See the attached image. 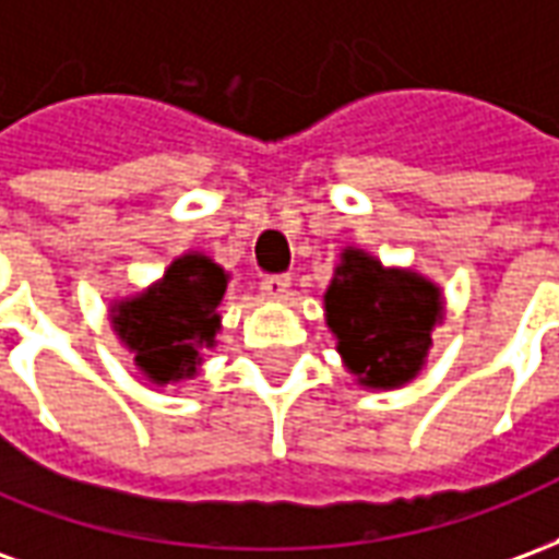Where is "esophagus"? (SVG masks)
<instances>
[{"mask_svg":"<svg viewBox=\"0 0 559 559\" xmlns=\"http://www.w3.org/2000/svg\"><path fill=\"white\" fill-rule=\"evenodd\" d=\"M263 296L266 299H275V302H284V299H290V290H293V281L287 275H269L263 278Z\"/></svg>","mask_w":559,"mask_h":559,"instance_id":"1","label":"esophagus"}]
</instances>
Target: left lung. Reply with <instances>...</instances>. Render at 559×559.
Returning <instances> with one entry per match:
<instances>
[{
    "mask_svg": "<svg viewBox=\"0 0 559 559\" xmlns=\"http://www.w3.org/2000/svg\"><path fill=\"white\" fill-rule=\"evenodd\" d=\"M323 311L356 386L389 392L413 383L425 368L445 299L440 284L416 269L386 266L365 248L344 245Z\"/></svg>",
    "mask_w": 559,
    "mask_h": 559,
    "instance_id": "8db88e82",
    "label": "left lung"
}]
</instances>
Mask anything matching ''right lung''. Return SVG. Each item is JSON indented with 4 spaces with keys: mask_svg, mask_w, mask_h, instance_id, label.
<instances>
[{
    "mask_svg": "<svg viewBox=\"0 0 559 559\" xmlns=\"http://www.w3.org/2000/svg\"><path fill=\"white\" fill-rule=\"evenodd\" d=\"M227 284L230 272L206 251H182L148 287L110 299L116 338L152 386H182L200 374L203 356L218 344Z\"/></svg>",
    "mask_w": 559,
    "mask_h": 559,
    "instance_id": "1",
    "label": "right lung"
}]
</instances>
